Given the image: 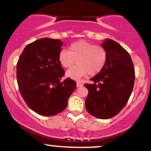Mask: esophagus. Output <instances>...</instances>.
Returning a JSON list of instances; mask_svg holds the SVG:
<instances>
[{"label":"esophagus","mask_w":151,"mask_h":151,"mask_svg":"<svg viewBox=\"0 0 151 151\" xmlns=\"http://www.w3.org/2000/svg\"><path fill=\"white\" fill-rule=\"evenodd\" d=\"M76 84H77V87H81L83 85V83L81 81H77L76 82Z\"/></svg>","instance_id":"obj_1"}]
</instances>
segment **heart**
<instances>
[{
  "label": "heart",
  "instance_id": "b5f03b06",
  "mask_svg": "<svg viewBox=\"0 0 151 151\" xmlns=\"http://www.w3.org/2000/svg\"><path fill=\"white\" fill-rule=\"evenodd\" d=\"M108 53L103 46L86 40H79L72 43L69 51L61 50L58 59L61 66L68 68L77 62V65L68 69L66 76L79 79L87 73L91 76L97 75L105 66Z\"/></svg>",
  "mask_w": 151,
  "mask_h": 151
}]
</instances>
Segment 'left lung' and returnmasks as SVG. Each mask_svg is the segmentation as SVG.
Instances as JSON below:
<instances>
[{
	"label": "left lung",
	"mask_w": 151,
	"mask_h": 151,
	"mask_svg": "<svg viewBox=\"0 0 151 151\" xmlns=\"http://www.w3.org/2000/svg\"><path fill=\"white\" fill-rule=\"evenodd\" d=\"M108 53L105 66L85 83L88 95L85 107L90 114L99 119H109L125 106L132 92L134 67L129 54L120 44L106 39L102 43Z\"/></svg>",
	"instance_id": "8db88e82"
}]
</instances>
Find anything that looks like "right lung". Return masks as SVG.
<instances>
[{"label":"right lung","instance_id":"right-lung-1","mask_svg":"<svg viewBox=\"0 0 151 151\" xmlns=\"http://www.w3.org/2000/svg\"><path fill=\"white\" fill-rule=\"evenodd\" d=\"M63 42L44 38L28 44L17 64L19 90L26 104L39 115L52 116L66 108L76 83L61 80L65 72L58 56Z\"/></svg>","mask_w":151,"mask_h":151}]
</instances>
